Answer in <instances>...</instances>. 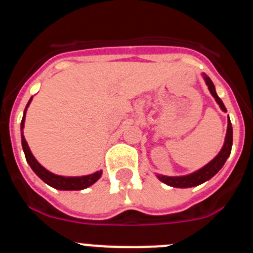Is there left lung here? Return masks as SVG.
Instances as JSON below:
<instances>
[{"label":"left lung","mask_w":253,"mask_h":253,"mask_svg":"<svg viewBox=\"0 0 253 253\" xmlns=\"http://www.w3.org/2000/svg\"><path fill=\"white\" fill-rule=\"evenodd\" d=\"M204 80H205V82H207L208 88H209L210 93L213 95V97L215 99V101L218 102V105L220 106V109H222L223 111H227V109H225L223 101L219 99V96L216 95L215 87H214L211 80H210L207 75H204ZM232 143H233V129H232V123H231V120H229V116H228V128H227V134H225L224 144H223V148L220 149V152H219L218 156H216L214 160L210 161L207 166H204L203 169H198V171L194 172V173H191V175L177 176V177L158 175L157 177L160 178L162 182H165V184L169 185V186H173V187L198 186V185L203 184V182H205V181L210 180V178L213 177V176L215 175L219 169H222L223 165H224L225 161H227V158L229 157V154H231Z\"/></svg>","instance_id":"1"}]
</instances>
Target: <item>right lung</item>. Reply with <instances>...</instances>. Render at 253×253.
<instances>
[{
  "label": "right lung",
  "mask_w": 253,
  "mask_h": 253,
  "mask_svg": "<svg viewBox=\"0 0 253 253\" xmlns=\"http://www.w3.org/2000/svg\"><path fill=\"white\" fill-rule=\"evenodd\" d=\"M33 99V97H31ZM31 99L29 100L28 105H26V109H28L29 104H30ZM26 109L24 111V116H22V120H21V130L24 128V122H25V113H26ZM21 144H22V149H24V153H25V157L28 163L30 165V167L33 169V171L39 176L42 180L48 184L49 186L54 187V189L58 190H82V189H86V187L91 186L96 182V181L99 180L101 177V171H97L92 175H87V176H80V177H66V176H58L54 175V173H51L49 172L48 169H44L37 160L35 157L33 156L31 153L30 148H29L28 143H26L25 137H24V134L21 133Z\"/></svg>",
  "instance_id": "1"
}]
</instances>
